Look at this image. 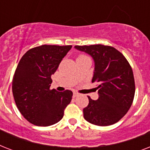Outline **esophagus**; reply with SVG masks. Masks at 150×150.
I'll use <instances>...</instances> for the list:
<instances>
[{
    "label": "esophagus",
    "mask_w": 150,
    "mask_h": 150,
    "mask_svg": "<svg viewBox=\"0 0 150 150\" xmlns=\"http://www.w3.org/2000/svg\"><path fill=\"white\" fill-rule=\"evenodd\" d=\"M77 96H79V93H76V92H74V93H73V97H76Z\"/></svg>",
    "instance_id": "obj_1"
}]
</instances>
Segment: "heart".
I'll use <instances>...</instances> for the list:
<instances>
[{
    "label": "heart",
    "mask_w": 150,
    "mask_h": 150,
    "mask_svg": "<svg viewBox=\"0 0 150 150\" xmlns=\"http://www.w3.org/2000/svg\"><path fill=\"white\" fill-rule=\"evenodd\" d=\"M80 57H82V56H80Z\"/></svg>",
    "instance_id": "b5f03b06"
}]
</instances>
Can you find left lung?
<instances>
[{"mask_svg":"<svg viewBox=\"0 0 150 150\" xmlns=\"http://www.w3.org/2000/svg\"><path fill=\"white\" fill-rule=\"evenodd\" d=\"M94 61L92 82L98 87V100H92L83 109L88 122L98 126L114 125L128 112L135 96V80L130 64L121 52L109 46H75Z\"/></svg>","mask_w":150,"mask_h":150,"instance_id":"8db88e82","label":"left lung"}]
</instances>
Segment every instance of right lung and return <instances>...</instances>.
I'll list each match as a JSON object with an SVG mask.
<instances>
[{"label": "right lung", "instance_id": "right-lung-1", "mask_svg": "<svg viewBox=\"0 0 150 150\" xmlns=\"http://www.w3.org/2000/svg\"><path fill=\"white\" fill-rule=\"evenodd\" d=\"M72 46L42 45L25 53L20 60L12 81V93L22 116L35 125L57 123L70 103L72 92L50 89L51 75Z\"/></svg>", "mask_w": 150, "mask_h": 150}]
</instances>
